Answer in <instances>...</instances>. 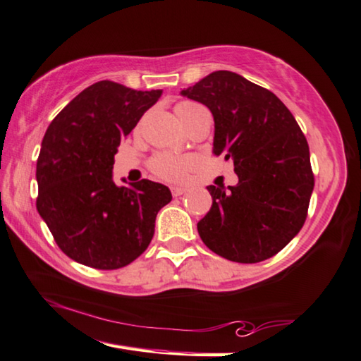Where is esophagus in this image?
Instances as JSON below:
<instances>
[{"label": "esophagus", "mask_w": 361, "mask_h": 361, "mask_svg": "<svg viewBox=\"0 0 361 361\" xmlns=\"http://www.w3.org/2000/svg\"><path fill=\"white\" fill-rule=\"evenodd\" d=\"M186 192H188L186 188H180V186H173L172 188V195H173V197H180V195L186 194Z\"/></svg>", "instance_id": "34e87169"}]
</instances>
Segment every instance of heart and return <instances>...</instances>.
<instances>
[{
	"label": "heart",
	"instance_id": "heart-1",
	"mask_svg": "<svg viewBox=\"0 0 361 361\" xmlns=\"http://www.w3.org/2000/svg\"><path fill=\"white\" fill-rule=\"evenodd\" d=\"M202 106L191 101H181L175 106V112L180 116V120L188 128L195 116L203 112ZM199 159L192 154H175V153H158L154 154L148 162V167L152 173L166 181H183L194 167H197Z\"/></svg>",
	"mask_w": 361,
	"mask_h": 361
}]
</instances>
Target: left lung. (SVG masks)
Here are the masks:
<instances>
[{
	"label": "left lung",
	"instance_id": "8db88e82",
	"mask_svg": "<svg viewBox=\"0 0 361 361\" xmlns=\"http://www.w3.org/2000/svg\"><path fill=\"white\" fill-rule=\"evenodd\" d=\"M181 94L213 114V153L232 159L238 175L228 191L207 188L213 203L197 222L202 241L238 264L273 257L303 227L314 189L298 123L270 90L231 71L212 72Z\"/></svg>",
	"mask_w": 361,
	"mask_h": 361
}]
</instances>
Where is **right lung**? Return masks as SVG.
Masks as SVG:
<instances>
[{
  "mask_svg": "<svg viewBox=\"0 0 361 361\" xmlns=\"http://www.w3.org/2000/svg\"><path fill=\"white\" fill-rule=\"evenodd\" d=\"M101 80L77 94L45 130L37 158L36 207L58 247L78 264L116 270L135 260L154 235L169 188L149 180L116 186L121 139L161 97Z\"/></svg>",
  "mask_w": 361,
  "mask_h": 361,
  "instance_id": "add662e5",
  "label": "right lung"
}]
</instances>
